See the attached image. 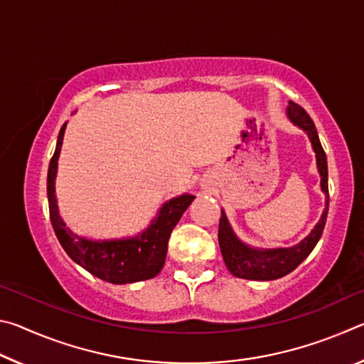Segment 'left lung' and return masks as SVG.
<instances>
[{"label": "left lung", "instance_id": "8db88e82", "mask_svg": "<svg viewBox=\"0 0 364 364\" xmlns=\"http://www.w3.org/2000/svg\"><path fill=\"white\" fill-rule=\"evenodd\" d=\"M286 114L292 125L299 127L300 130H304L306 133L313 151H315L316 168H318L319 178H321L319 186H321V191L326 196L324 210L321 213V218H319V221L315 225V228H313L310 234L301 239L299 244L292 245V247H276V249L252 247V245L241 241V239L237 237V234L234 232L225 210H221V218L218 225L220 250H221V255H223L226 268L230 269V273L232 276H236V278L252 279V281H273L289 274L291 271L297 268L308 255L311 254L313 249H315V245L318 244L319 237H321L323 234L326 218H328V208H329L328 160H326L323 146L319 143L315 123H313L310 115H308L304 109L292 101H289Z\"/></svg>", "mask_w": 364, "mask_h": 364}]
</instances>
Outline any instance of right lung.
<instances>
[{"label": "right lung", "mask_w": 364, "mask_h": 364, "mask_svg": "<svg viewBox=\"0 0 364 364\" xmlns=\"http://www.w3.org/2000/svg\"><path fill=\"white\" fill-rule=\"evenodd\" d=\"M65 127L67 122L59 132L56 151L48 170L49 217L58 241L73 262L102 281L112 284H132V282L154 278L164 268L171 231L196 196L184 193L165 202L151 223L136 236L120 239H88L78 236L60 218L56 197L58 160Z\"/></svg>", "instance_id": "add662e5"}]
</instances>
